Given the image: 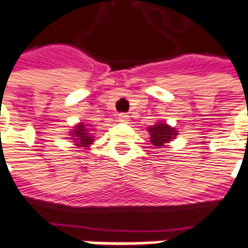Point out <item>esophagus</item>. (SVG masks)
<instances>
[{"label":"esophagus","instance_id":"esophagus-1","mask_svg":"<svg viewBox=\"0 0 248 248\" xmlns=\"http://www.w3.org/2000/svg\"><path fill=\"white\" fill-rule=\"evenodd\" d=\"M118 121H119V122H127V121H129V115H127V114H124V112H122V114H119V115H118Z\"/></svg>","mask_w":248,"mask_h":248}]
</instances>
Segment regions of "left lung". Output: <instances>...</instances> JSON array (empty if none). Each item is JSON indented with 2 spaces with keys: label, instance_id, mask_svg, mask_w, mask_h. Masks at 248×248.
<instances>
[{
  "label": "left lung",
  "instance_id": "1",
  "mask_svg": "<svg viewBox=\"0 0 248 248\" xmlns=\"http://www.w3.org/2000/svg\"><path fill=\"white\" fill-rule=\"evenodd\" d=\"M148 132L151 136V142L156 148L163 147L165 144H167L171 139H175V136H177V130L174 127L169 126L167 124H163V122H158L156 124L148 127Z\"/></svg>",
  "mask_w": 248,
  "mask_h": 248
}]
</instances>
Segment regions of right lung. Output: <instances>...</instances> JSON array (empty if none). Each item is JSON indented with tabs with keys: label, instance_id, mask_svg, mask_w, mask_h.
I'll use <instances>...</instances> for the list:
<instances>
[{
	"label": "right lung",
	"instance_id": "1",
	"mask_svg": "<svg viewBox=\"0 0 248 248\" xmlns=\"http://www.w3.org/2000/svg\"><path fill=\"white\" fill-rule=\"evenodd\" d=\"M90 127H88L86 124L81 122L79 124H77L75 127H74V130L71 132V140H74L75 142V145H78V147H85V148H88L90 147V144H93V136L90 134L92 130H89Z\"/></svg>",
	"mask_w": 248,
	"mask_h": 248
}]
</instances>
